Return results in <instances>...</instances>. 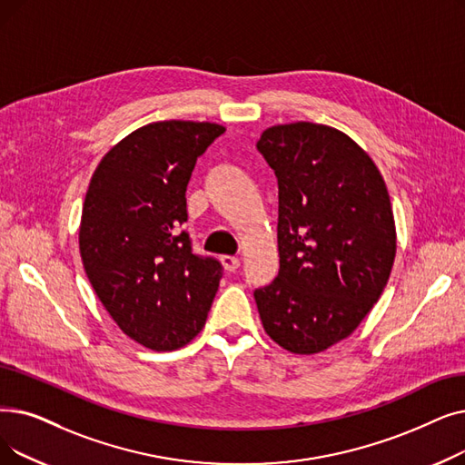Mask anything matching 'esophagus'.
I'll return each mask as SVG.
<instances>
[{
    "label": "esophagus",
    "mask_w": 465,
    "mask_h": 465,
    "mask_svg": "<svg viewBox=\"0 0 465 465\" xmlns=\"http://www.w3.org/2000/svg\"><path fill=\"white\" fill-rule=\"evenodd\" d=\"M220 262H222V266H224L226 272H235L239 268V264H241L237 256H228V254L220 256Z\"/></svg>",
    "instance_id": "obj_1"
}]
</instances>
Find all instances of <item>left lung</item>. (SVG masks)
Returning <instances> with one entry per match:
<instances>
[{
	"mask_svg": "<svg viewBox=\"0 0 465 465\" xmlns=\"http://www.w3.org/2000/svg\"><path fill=\"white\" fill-rule=\"evenodd\" d=\"M256 148L279 184V273L254 291L258 313L281 348L319 353L359 327L390 279V193L369 153L329 125H275Z\"/></svg>",
	"mask_w": 465,
	"mask_h": 465,
	"instance_id": "left-lung-1",
	"label": "left lung"
}]
</instances>
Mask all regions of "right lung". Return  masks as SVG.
<instances>
[{"label": "right lung", "mask_w": 465, "mask_h": 465, "mask_svg": "<svg viewBox=\"0 0 465 465\" xmlns=\"http://www.w3.org/2000/svg\"><path fill=\"white\" fill-rule=\"evenodd\" d=\"M224 131L157 121L115 144L91 178L79 226L84 268L117 327L144 348H183L207 321L222 264L193 254L178 228L195 161Z\"/></svg>", "instance_id": "right-lung-1"}]
</instances>
